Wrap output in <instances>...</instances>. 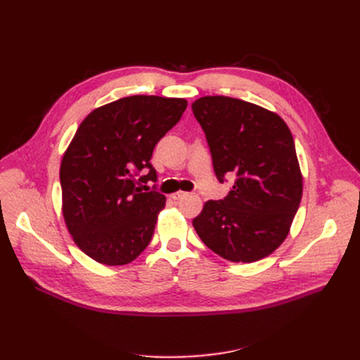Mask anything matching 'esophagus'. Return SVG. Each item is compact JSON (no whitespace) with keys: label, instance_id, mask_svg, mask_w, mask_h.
I'll use <instances>...</instances> for the list:
<instances>
[{"label":"esophagus","instance_id":"esophagus-1","mask_svg":"<svg viewBox=\"0 0 360 360\" xmlns=\"http://www.w3.org/2000/svg\"><path fill=\"white\" fill-rule=\"evenodd\" d=\"M186 192H183V191H177V192H174V193H171V198L172 200H176V201H179V200H181L183 197H186Z\"/></svg>","mask_w":360,"mask_h":360}]
</instances>
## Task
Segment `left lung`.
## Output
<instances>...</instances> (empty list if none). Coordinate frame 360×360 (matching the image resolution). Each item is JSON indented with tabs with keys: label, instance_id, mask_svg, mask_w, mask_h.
Wrapping results in <instances>:
<instances>
[{
	"label": "left lung",
	"instance_id": "obj_1",
	"mask_svg": "<svg viewBox=\"0 0 360 360\" xmlns=\"http://www.w3.org/2000/svg\"><path fill=\"white\" fill-rule=\"evenodd\" d=\"M210 147L214 174L237 177L221 201H207L192 221L202 243L233 263H254L285 240L303 192L287 123L263 106L226 96L192 103Z\"/></svg>",
	"mask_w": 360,
	"mask_h": 360
}]
</instances>
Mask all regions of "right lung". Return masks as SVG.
I'll return each mask as SVG.
<instances>
[{
  "label": "right lung",
  "instance_id": "obj_1",
  "mask_svg": "<svg viewBox=\"0 0 360 360\" xmlns=\"http://www.w3.org/2000/svg\"><path fill=\"white\" fill-rule=\"evenodd\" d=\"M186 106L180 97L129 96L96 108L76 130L60 165L61 210L76 246L97 263L127 264L150 243L167 198L141 186L156 181L151 155Z\"/></svg>",
  "mask_w": 360,
  "mask_h": 360
}]
</instances>
